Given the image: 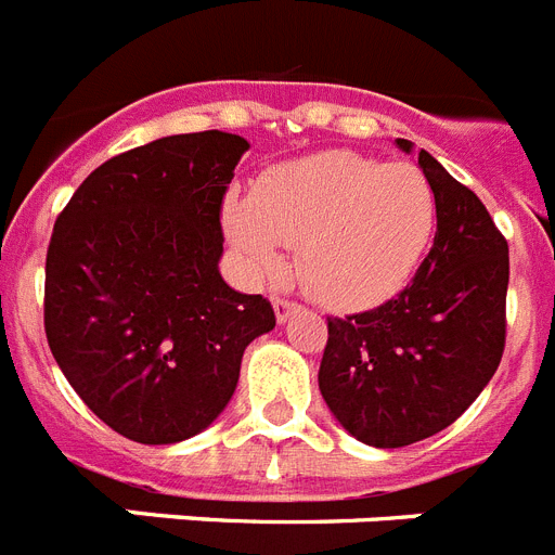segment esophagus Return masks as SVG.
<instances>
[{
  "label": "esophagus",
  "mask_w": 555,
  "mask_h": 555,
  "mask_svg": "<svg viewBox=\"0 0 555 555\" xmlns=\"http://www.w3.org/2000/svg\"><path fill=\"white\" fill-rule=\"evenodd\" d=\"M273 310H276V321L279 324H285L287 319H291L296 310H299V305L291 299H282V296H273Z\"/></svg>",
  "instance_id": "1"
}]
</instances>
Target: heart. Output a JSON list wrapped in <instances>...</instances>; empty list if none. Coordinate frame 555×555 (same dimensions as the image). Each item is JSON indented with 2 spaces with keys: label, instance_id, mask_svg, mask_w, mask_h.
<instances>
[{
  "label": "heart",
  "instance_id": "obj_1",
  "mask_svg": "<svg viewBox=\"0 0 555 555\" xmlns=\"http://www.w3.org/2000/svg\"><path fill=\"white\" fill-rule=\"evenodd\" d=\"M228 240L259 273L299 245V276L330 310L392 299L421 268L437 228L435 189L412 163L321 152L264 171L225 203Z\"/></svg>",
  "mask_w": 555,
  "mask_h": 555
}]
</instances>
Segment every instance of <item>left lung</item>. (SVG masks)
<instances>
[{"mask_svg":"<svg viewBox=\"0 0 555 555\" xmlns=\"http://www.w3.org/2000/svg\"><path fill=\"white\" fill-rule=\"evenodd\" d=\"M403 152L412 143L398 138ZM437 197L435 245L395 299L327 319L319 389L335 421L375 449L443 431L472 406L505 349L507 242L488 208L417 152Z\"/></svg>","mask_w":555,"mask_h":555,"instance_id":"8db88e82","label":"left lung"}]
</instances>
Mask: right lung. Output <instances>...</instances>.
I'll return each instance as SVG.
<instances>
[{
  "label": "right lung",
  "mask_w": 555,
  "mask_h": 555,
  "mask_svg": "<svg viewBox=\"0 0 555 555\" xmlns=\"http://www.w3.org/2000/svg\"><path fill=\"white\" fill-rule=\"evenodd\" d=\"M248 141L191 132L101 163L55 220L44 333L78 398L134 443L169 446L220 417L242 352L276 327L220 276L222 197Z\"/></svg>",
  "instance_id": "add662e5"
}]
</instances>
